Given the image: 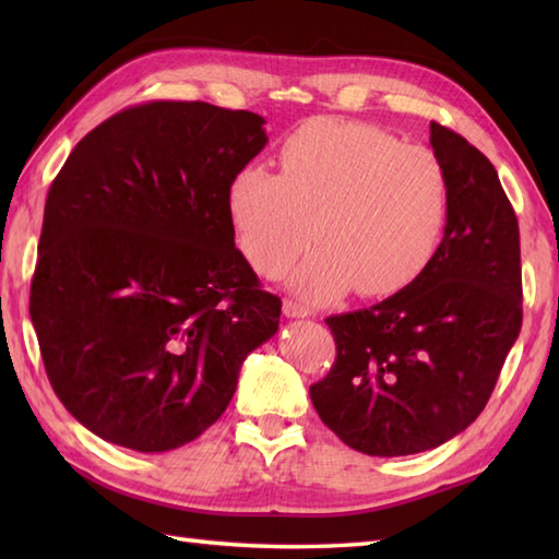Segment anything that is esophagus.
<instances>
[{
	"label": "esophagus",
	"mask_w": 559,
	"mask_h": 559,
	"mask_svg": "<svg viewBox=\"0 0 559 559\" xmlns=\"http://www.w3.org/2000/svg\"><path fill=\"white\" fill-rule=\"evenodd\" d=\"M283 314L288 319H302V317H310V310L302 307L300 302H293V300H283Z\"/></svg>",
	"instance_id": "obj_1"
}]
</instances>
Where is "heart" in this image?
<instances>
[{
  "label": "heart",
  "instance_id": "1",
  "mask_svg": "<svg viewBox=\"0 0 559 559\" xmlns=\"http://www.w3.org/2000/svg\"><path fill=\"white\" fill-rule=\"evenodd\" d=\"M228 209L245 257L269 278L319 245L290 276L307 302L350 288L382 298L418 276L442 240L449 185L425 146L360 122H307L283 141L281 173L237 170Z\"/></svg>",
  "mask_w": 559,
  "mask_h": 559
}]
</instances>
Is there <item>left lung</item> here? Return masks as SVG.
I'll return each instance as SVG.
<instances>
[{"mask_svg": "<svg viewBox=\"0 0 559 559\" xmlns=\"http://www.w3.org/2000/svg\"><path fill=\"white\" fill-rule=\"evenodd\" d=\"M449 185L444 237L406 288L329 317L336 365L310 386L319 418L367 456L449 442L488 403L521 331L516 213L492 163L430 122Z\"/></svg>", "mask_w": 559, "mask_h": 559, "instance_id": "1", "label": "left lung"}]
</instances>
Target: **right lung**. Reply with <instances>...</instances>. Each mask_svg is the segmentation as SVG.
Wrapping results in <instances>:
<instances>
[{"label": "right lung", "mask_w": 559, "mask_h": 559, "mask_svg": "<svg viewBox=\"0 0 559 559\" xmlns=\"http://www.w3.org/2000/svg\"><path fill=\"white\" fill-rule=\"evenodd\" d=\"M257 112L156 100L83 136L47 192L31 322L64 408L158 454L216 423L281 300L235 247L233 175L266 146Z\"/></svg>", "instance_id": "1"}]
</instances>
